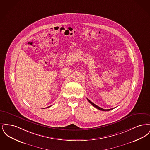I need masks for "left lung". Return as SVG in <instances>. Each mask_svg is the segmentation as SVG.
Instances as JSON below:
<instances>
[{"label": "left lung", "mask_w": 150, "mask_h": 150, "mask_svg": "<svg viewBox=\"0 0 150 150\" xmlns=\"http://www.w3.org/2000/svg\"><path fill=\"white\" fill-rule=\"evenodd\" d=\"M87 100L91 103V105H92L94 107H96V108H98V110H102V111H110V110H112L113 108H111V109H107V110H106V109H103V108H100V107H99V106H97V105H96L94 103H93L92 102H91L90 100H88V98H87Z\"/></svg>", "instance_id": "1"}]
</instances>
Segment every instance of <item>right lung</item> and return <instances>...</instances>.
<instances>
[{
	"label": "right lung",
	"instance_id": "obj_1",
	"mask_svg": "<svg viewBox=\"0 0 150 150\" xmlns=\"http://www.w3.org/2000/svg\"><path fill=\"white\" fill-rule=\"evenodd\" d=\"M50 107V106H49V107Z\"/></svg>",
	"mask_w": 150,
	"mask_h": 150
}]
</instances>
